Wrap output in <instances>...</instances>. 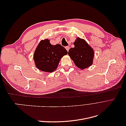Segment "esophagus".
<instances>
[{
    "mask_svg": "<svg viewBox=\"0 0 126 126\" xmlns=\"http://www.w3.org/2000/svg\"><path fill=\"white\" fill-rule=\"evenodd\" d=\"M65 48L66 49V50H67V51H69V46H66V47H65Z\"/></svg>",
    "mask_w": 126,
    "mask_h": 126,
    "instance_id": "esophagus-1",
    "label": "esophagus"
}]
</instances>
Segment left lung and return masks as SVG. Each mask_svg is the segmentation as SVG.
<instances>
[{"instance_id":"8db88e82","label":"left lung","mask_w":126,"mask_h":126,"mask_svg":"<svg viewBox=\"0 0 126 126\" xmlns=\"http://www.w3.org/2000/svg\"><path fill=\"white\" fill-rule=\"evenodd\" d=\"M74 48H71L68 55L75 65L80 69H84L93 63L94 51L85 40L77 37L74 43Z\"/></svg>"}]
</instances>
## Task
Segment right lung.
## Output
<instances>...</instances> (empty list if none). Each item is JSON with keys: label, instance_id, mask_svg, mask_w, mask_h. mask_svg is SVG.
Masks as SVG:
<instances>
[{"label": "right lung", "instance_id": "right-lung-1", "mask_svg": "<svg viewBox=\"0 0 126 126\" xmlns=\"http://www.w3.org/2000/svg\"><path fill=\"white\" fill-rule=\"evenodd\" d=\"M67 54L66 49L61 45H52L50 40L46 39L39 42L33 58L38 69L50 73L57 69L60 59Z\"/></svg>", "mask_w": 126, "mask_h": 126}]
</instances>
